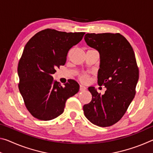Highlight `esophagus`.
Segmentation results:
<instances>
[{
    "label": "esophagus",
    "instance_id": "34e87169",
    "mask_svg": "<svg viewBox=\"0 0 153 153\" xmlns=\"http://www.w3.org/2000/svg\"><path fill=\"white\" fill-rule=\"evenodd\" d=\"M86 89V87L83 86V85H80L79 86V90L80 91H84V90H85Z\"/></svg>",
    "mask_w": 153,
    "mask_h": 153
}]
</instances>
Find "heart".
Returning a JSON list of instances; mask_svg holds the SVG:
<instances>
[{"label":"heart","instance_id":"obj_1","mask_svg":"<svg viewBox=\"0 0 153 153\" xmlns=\"http://www.w3.org/2000/svg\"><path fill=\"white\" fill-rule=\"evenodd\" d=\"M79 79L83 82H86L88 81V77L86 75H82V76H80Z\"/></svg>","mask_w":153,"mask_h":153}]
</instances>
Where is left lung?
<instances>
[{"instance_id":"obj_1","label":"left lung","mask_w":153,"mask_h":153,"mask_svg":"<svg viewBox=\"0 0 153 153\" xmlns=\"http://www.w3.org/2000/svg\"><path fill=\"white\" fill-rule=\"evenodd\" d=\"M84 40L100 54L98 84L107 88L102 95L88 88L92 98L83 107L84 115L94 125L111 126L121 120L136 94L139 70L135 54L119 33H86Z\"/></svg>"}]
</instances>
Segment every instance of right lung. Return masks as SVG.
Segmentation results:
<instances>
[{"label":"right lung","mask_w":153,"mask_h":153,"mask_svg":"<svg viewBox=\"0 0 153 153\" xmlns=\"http://www.w3.org/2000/svg\"><path fill=\"white\" fill-rule=\"evenodd\" d=\"M84 34L46 29L36 33L25 46L17 67L18 86L33 117L43 121L57 117L63 113L66 100L79 91L76 81L69 79L63 87L52 75L65 65L69 49Z\"/></svg>","instance_id":"1"}]
</instances>
